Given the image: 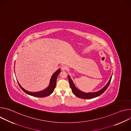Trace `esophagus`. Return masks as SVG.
<instances>
[{
    "label": "esophagus",
    "instance_id": "esophagus-1",
    "mask_svg": "<svg viewBox=\"0 0 131 131\" xmlns=\"http://www.w3.org/2000/svg\"><path fill=\"white\" fill-rule=\"evenodd\" d=\"M61 69L62 70H67L68 69V67L66 65H63L61 67Z\"/></svg>",
    "mask_w": 131,
    "mask_h": 131
}]
</instances>
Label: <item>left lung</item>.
<instances>
[{
    "label": "left lung",
    "mask_w": 131,
    "mask_h": 131,
    "mask_svg": "<svg viewBox=\"0 0 131 131\" xmlns=\"http://www.w3.org/2000/svg\"><path fill=\"white\" fill-rule=\"evenodd\" d=\"M111 78L112 76L110 77V80H109L108 82L107 83V84L106 85V86L105 87H104L102 89H101V90L96 92H93V93H84L83 92L81 91H80L79 90L77 89L76 86H74L72 81L71 80V79H70L69 76H68V80H69V84L70 86V88L71 89V91L72 92V93L73 94L75 95L77 97L81 98V99H93L96 97L100 95H101V94H102L106 90V89L108 88L111 80Z\"/></svg>",
    "instance_id": "obj_1"
}]
</instances>
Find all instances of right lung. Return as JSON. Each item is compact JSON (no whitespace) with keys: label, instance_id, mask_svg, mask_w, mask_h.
I'll return each mask as SVG.
<instances>
[{"label":"right lung","instance_id":"add662e5","mask_svg":"<svg viewBox=\"0 0 131 131\" xmlns=\"http://www.w3.org/2000/svg\"><path fill=\"white\" fill-rule=\"evenodd\" d=\"M61 72V69H58L57 71H56L55 73H54V74L52 75L51 78V80H50V85L45 90L40 91V92H28L26 90H25V89H24L22 87H21V85L19 84V83H18V85H19L20 87L21 88V89L25 92L26 93V94L30 95L31 96H35V97H45L46 96H48L49 95H50L51 94L53 93V92L54 90V89L55 88L56 86V82H57V77L58 76V75L59 74V73Z\"/></svg>","mask_w":131,"mask_h":131}]
</instances>
